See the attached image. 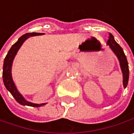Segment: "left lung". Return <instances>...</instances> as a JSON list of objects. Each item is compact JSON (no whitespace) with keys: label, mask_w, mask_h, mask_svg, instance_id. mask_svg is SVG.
Returning a JSON list of instances; mask_svg holds the SVG:
<instances>
[{"label":"left lung","mask_w":134,"mask_h":134,"mask_svg":"<svg viewBox=\"0 0 134 134\" xmlns=\"http://www.w3.org/2000/svg\"><path fill=\"white\" fill-rule=\"evenodd\" d=\"M107 44L110 46V48L114 52V54H116L120 62L121 71L123 73V85L125 88H126L129 79V69H128V63H127L126 56L124 53L123 49L115 41L113 36L111 34H109V39L107 40Z\"/></svg>","instance_id":"obj_1"}]
</instances>
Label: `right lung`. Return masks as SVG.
I'll use <instances>...</instances> for the list:
<instances>
[{"instance_id":"1","label":"right lung","mask_w":134,"mask_h":134,"mask_svg":"<svg viewBox=\"0 0 134 134\" xmlns=\"http://www.w3.org/2000/svg\"><path fill=\"white\" fill-rule=\"evenodd\" d=\"M42 34H39V33H29L23 35L22 36H21L18 40L13 44L11 47V48L9 49V51H8L7 54L4 59L3 62V80L4 83V86L7 88L8 91H9V92L12 94L13 98L15 99V100L19 103L21 105H27L30 106V107H39L42 106L44 105L45 104H33L31 102L27 101L22 97V95H21L18 91L16 89L15 86L13 83V78H12V75H11V68H12V65H13V61L16 53L18 52V49L20 48V47L21 46V44H23V42L26 39L29 38L30 36H39L42 35Z\"/></svg>"}]
</instances>
